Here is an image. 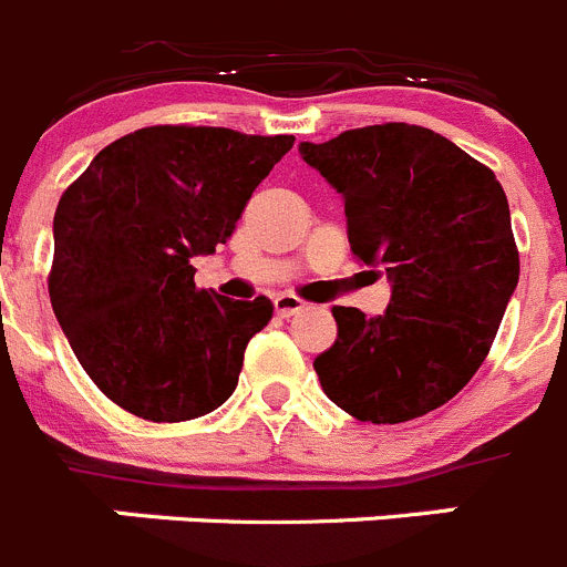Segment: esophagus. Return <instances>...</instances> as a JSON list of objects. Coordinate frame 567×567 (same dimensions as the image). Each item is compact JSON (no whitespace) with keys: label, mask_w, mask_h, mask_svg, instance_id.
I'll return each mask as SVG.
<instances>
[{"label":"esophagus","mask_w":567,"mask_h":567,"mask_svg":"<svg viewBox=\"0 0 567 567\" xmlns=\"http://www.w3.org/2000/svg\"><path fill=\"white\" fill-rule=\"evenodd\" d=\"M274 310H277V316H282V319H290V316H296L305 310V301H301L299 296L282 293L274 299Z\"/></svg>","instance_id":"34e87169"}]
</instances>
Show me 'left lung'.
Wrapping results in <instances>:
<instances>
[{
    "label": "left lung",
    "instance_id": "obj_1",
    "mask_svg": "<svg viewBox=\"0 0 567 567\" xmlns=\"http://www.w3.org/2000/svg\"><path fill=\"white\" fill-rule=\"evenodd\" d=\"M299 151L343 195L352 254L391 279L380 316L332 308L338 338L313 361L321 389L372 425L425 416L478 372L517 288L504 187L422 125H367Z\"/></svg>",
    "mask_w": 567,
    "mask_h": 567
}]
</instances>
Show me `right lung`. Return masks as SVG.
I'll return each mask as SVG.
<instances>
[{
	"label": "right lung",
	"mask_w": 567,
	"mask_h": 567,
	"mask_svg": "<svg viewBox=\"0 0 567 567\" xmlns=\"http://www.w3.org/2000/svg\"><path fill=\"white\" fill-rule=\"evenodd\" d=\"M290 147L282 134L151 125L103 147L63 189L47 288L69 347L111 403L140 420L187 422L229 400L274 305L195 288L189 259L231 237Z\"/></svg>",
	"instance_id": "right-lung-1"
}]
</instances>
